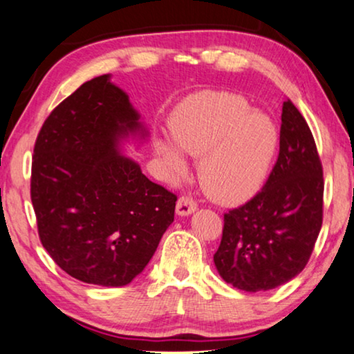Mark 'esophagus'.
I'll return each mask as SVG.
<instances>
[{
    "mask_svg": "<svg viewBox=\"0 0 354 354\" xmlns=\"http://www.w3.org/2000/svg\"><path fill=\"white\" fill-rule=\"evenodd\" d=\"M197 210V203L192 197L181 196L176 202V213L179 216H187Z\"/></svg>",
    "mask_w": 354,
    "mask_h": 354,
    "instance_id": "1",
    "label": "esophagus"
}]
</instances>
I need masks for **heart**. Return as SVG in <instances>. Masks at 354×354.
I'll return each instance as SVG.
<instances>
[{"label":"heart","instance_id":"heart-1","mask_svg":"<svg viewBox=\"0 0 354 354\" xmlns=\"http://www.w3.org/2000/svg\"><path fill=\"white\" fill-rule=\"evenodd\" d=\"M173 144L183 156L202 158L198 179L221 203L247 201L263 186L277 149V129L270 117L252 112L239 94L208 93L173 123ZM157 152L171 176L186 171L183 158L165 142Z\"/></svg>","mask_w":354,"mask_h":354}]
</instances>
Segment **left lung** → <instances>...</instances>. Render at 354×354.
I'll use <instances>...</instances> for the list:
<instances>
[{"label":"left lung","mask_w":354,"mask_h":354,"mask_svg":"<svg viewBox=\"0 0 354 354\" xmlns=\"http://www.w3.org/2000/svg\"><path fill=\"white\" fill-rule=\"evenodd\" d=\"M279 156L265 186L225 213L213 261L245 292L271 290L303 271L322 226L324 178L315 138L298 109L282 106Z\"/></svg>","instance_id":"left-lung-1"}]
</instances>
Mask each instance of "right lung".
<instances>
[{
  "mask_svg": "<svg viewBox=\"0 0 354 354\" xmlns=\"http://www.w3.org/2000/svg\"><path fill=\"white\" fill-rule=\"evenodd\" d=\"M129 133L146 134L139 113L101 75L49 113L35 142L30 196L39 241L82 282L127 286L175 220V194L120 156Z\"/></svg>",
  "mask_w": 354,
  "mask_h": 354,
  "instance_id": "add662e5",
  "label": "right lung"
}]
</instances>
